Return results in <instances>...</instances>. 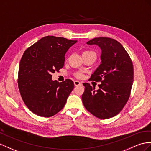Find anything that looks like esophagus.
Segmentation results:
<instances>
[{
  "label": "esophagus",
  "mask_w": 151,
  "mask_h": 151,
  "mask_svg": "<svg viewBox=\"0 0 151 151\" xmlns=\"http://www.w3.org/2000/svg\"><path fill=\"white\" fill-rule=\"evenodd\" d=\"M74 84H75V86H79V85L82 84V83L80 82L78 80H76L74 82Z\"/></svg>",
  "instance_id": "obj_1"
}]
</instances>
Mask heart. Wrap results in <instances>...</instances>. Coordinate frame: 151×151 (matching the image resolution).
Returning <instances> with one entry per match:
<instances>
[{
  "label": "heart",
  "mask_w": 151,
  "mask_h": 151,
  "mask_svg": "<svg viewBox=\"0 0 151 151\" xmlns=\"http://www.w3.org/2000/svg\"><path fill=\"white\" fill-rule=\"evenodd\" d=\"M85 54H94V55H96V54L94 52H92V51H89V50H87V51H84L83 52V55H85ZM76 76L78 77V78H82L83 76V75L82 73H76Z\"/></svg>",
  "instance_id": "b5f03b06"
}]
</instances>
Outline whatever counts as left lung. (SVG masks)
I'll return each instance as SVG.
<instances>
[{
    "label": "left lung",
    "instance_id": "1",
    "mask_svg": "<svg viewBox=\"0 0 151 151\" xmlns=\"http://www.w3.org/2000/svg\"><path fill=\"white\" fill-rule=\"evenodd\" d=\"M87 44L96 45L101 50V63L90 78L101 83L96 91L89 83H83V104L96 117H113L129 99L133 82V63L122 45L114 39L95 37Z\"/></svg>",
    "mask_w": 151,
    "mask_h": 151
}]
</instances>
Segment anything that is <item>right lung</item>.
<instances>
[{"label":"right lung","mask_w":151,"mask_h":151,"mask_svg":"<svg viewBox=\"0 0 151 151\" xmlns=\"http://www.w3.org/2000/svg\"><path fill=\"white\" fill-rule=\"evenodd\" d=\"M77 41L48 36L27 49L19 64L18 86L22 98L34 114L53 116L63 109L74 88L70 79L52 80V73L63 68L65 54Z\"/></svg>","instance_id":"add662e5"}]
</instances>
